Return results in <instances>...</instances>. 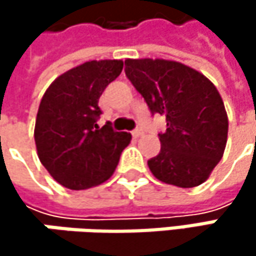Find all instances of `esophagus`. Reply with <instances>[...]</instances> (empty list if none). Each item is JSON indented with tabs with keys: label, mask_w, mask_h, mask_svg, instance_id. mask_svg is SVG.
Instances as JSON below:
<instances>
[{
	"label": "esophagus",
	"mask_w": 256,
	"mask_h": 256,
	"mask_svg": "<svg viewBox=\"0 0 256 256\" xmlns=\"http://www.w3.org/2000/svg\"><path fill=\"white\" fill-rule=\"evenodd\" d=\"M132 134L134 136V138H139V136H142L144 134V130L140 128H134L133 132H132Z\"/></svg>",
	"instance_id": "34e87169"
}]
</instances>
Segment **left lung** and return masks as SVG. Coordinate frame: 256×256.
<instances>
[{
	"label": "left lung",
	"instance_id": "1",
	"mask_svg": "<svg viewBox=\"0 0 256 256\" xmlns=\"http://www.w3.org/2000/svg\"><path fill=\"white\" fill-rule=\"evenodd\" d=\"M126 76L152 114L166 117L158 134L162 150L148 160L151 174L164 184L192 188L210 176L224 156L228 117L214 82L180 62L126 59Z\"/></svg>",
	"mask_w": 256,
	"mask_h": 256
}]
</instances>
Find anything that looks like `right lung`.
Masks as SVG:
<instances>
[{
    "label": "right lung",
    "instance_id": "add662e5",
    "mask_svg": "<svg viewBox=\"0 0 256 256\" xmlns=\"http://www.w3.org/2000/svg\"><path fill=\"white\" fill-rule=\"evenodd\" d=\"M123 71V60H90L64 72L46 90L35 122L36 154L47 172L70 190L96 186L112 176L128 132L98 126V102Z\"/></svg>",
    "mask_w": 256,
    "mask_h": 256
}]
</instances>
